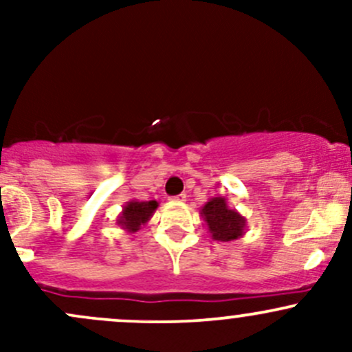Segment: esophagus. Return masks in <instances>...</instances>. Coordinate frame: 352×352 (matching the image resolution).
<instances>
[{
	"mask_svg": "<svg viewBox=\"0 0 352 352\" xmlns=\"http://www.w3.org/2000/svg\"><path fill=\"white\" fill-rule=\"evenodd\" d=\"M172 201L173 202H184V201H186V194H180V196L172 197Z\"/></svg>",
	"mask_w": 352,
	"mask_h": 352,
	"instance_id": "obj_1",
	"label": "esophagus"
}]
</instances>
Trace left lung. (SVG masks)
Returning a JSON list of instances; mask_svg holds the SVG:
<instances>
[{"mask_svg": "<svg viewBox=\"0 0 352 352\" xmlns=\"http://www.w3.org/2000/svg\"><path fill=\"white\" fill-rule=\"evenodd\" d=\"M199 214L204 219L211 239L218 242H233L242 239L247 232V219L236 209L230 208L221 196L209 199Z\"/></svg>", "mask_w": 352, "mask_h": 352, "instance_id": "obj_1", "label": "left lung"}]
</instances>
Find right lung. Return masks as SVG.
Masks as SVG:
<instances>
[{
  "mask_svg": "<svg viewBox=\"0 0 352 352\" xmlns=\"http://www.w3.org/2000/svg\"><path fill=\"white\" fill-rule=\"evenodd\" d=\"M158 208L156 201H129L122 206V212L117 216L116 223L127 233H136L151 219Z\"/></svg>",
  "mask_w": 352,
  "mask_h": 352,
  "instance_id": "right-lung-1",
  "label": "right lung"
}]
</instances>
